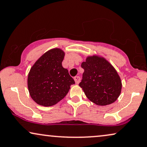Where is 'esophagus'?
I'll return each mask as SVG.
<instances>
[{"label": "esophagus", "mask_w": 147, "mask_h": 147, "mask_svg": "<svg viewBox=\"0 0 147 147\" xmlns=\"http://www.w3.org/2000/svg\"><path fill=\"white\" fill-rule=\"evenodd\" d=\"M74 80H75L76 84H79L80 81H81V79H80V77L79 76H76V77H74Z\"/></svg>", "instance_id": "obj_1"}]
</instances>
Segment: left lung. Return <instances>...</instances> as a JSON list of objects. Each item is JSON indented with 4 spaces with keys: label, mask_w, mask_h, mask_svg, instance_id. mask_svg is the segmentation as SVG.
<instances>
[{
    "label": "left lung",
    "mask_w": 147,
    "mask_h": 147,
    "mask_svg": "<svg viewBox=\"0 0 147 147\" xmlns=\"http://www.w3.org/2000/svg\"><path fill=\"white\" fill-rule=\"evenodd\" d=\"M81 67L84 72L79 86L91 102L107 106L117 100L121 92V80L107 59L98 55H88Z\"/></svg>",
    "instance_id": "8db88e82"
}]
</instances>
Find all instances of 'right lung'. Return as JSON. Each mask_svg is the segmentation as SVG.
<instances>
[{
  "label": "right lung",
  "instance_id": "obj_1",
  "mask_svg": "<svg viewBox=\"0 0 147 147\" xmlns=\"http://www.w3.org/2000/svg\"><path fill=\"white\" fill-rule=\"evenodd\" d=\"M65 52L60 48L46 51L37 60L28 75L30 96L38 105L48 107L62 100L75 81L62 62Z\"/></svg>",
  "mask_w": 147,
  "mask_h": 147
}]
</instances>
